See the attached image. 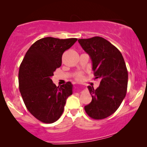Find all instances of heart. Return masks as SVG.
<instances>
[{
  "label": "heart",
  "instance_id": "obj_1",
  "mask_svg": "<svg viewBox=\"0 0 147 147\" xmlns=\"http://www.w3.org/2000/svg\"><path fill=\"white\" fill-rule=\"evenodd\" d=\"M75 77L77 80L82 81L84 79V73L82 72H79L75 75Z\"/></svg>",
  "mask_w": 147,
  "mask_h": 147
}]
</instances>
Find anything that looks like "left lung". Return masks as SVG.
Listing matches in <instances>:
<instances>
[{"mask_svg":"<svg viewBox=\"0 0 147 147\" xmlns=\"http://www.w3.org/2000/svg\"><path fill=\"white\" fill-rule=\"evenodd\" d=\"M78 41L92 60L95 79L100 80L97 89L88 86L92 101L84 109L92 119H104L117 110L126 96L128 71L125 61L119 50L102 37Z\"/></svg>","mask_w":147,"mask_h":147,"instance_id":"left-lung-1","label":"left lung"}]
</instances>
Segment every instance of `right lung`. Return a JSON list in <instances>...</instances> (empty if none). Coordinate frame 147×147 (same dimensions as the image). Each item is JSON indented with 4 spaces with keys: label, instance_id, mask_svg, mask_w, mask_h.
<instances>
[{
    "label": "right lung",
    "instance_id": "1",
    "mask_svg": "<svg viewBox=\"0 0 147 147\" xmlns=\"http://www.w3.org/2000/svg\"><path fill=\"white\" fill-rule=\"evenodd\" d=\"M77 38H41L33 43L21 63L18 84L27 109L41 122L51 124L59 119L66 99L72 94L68 82L57 87L51 77L61 65L62 55Z\"/></svg>",
    "mask_w": 147,
    "mask_h": 147
}]
</instances>
